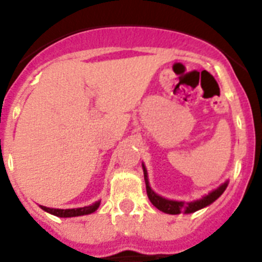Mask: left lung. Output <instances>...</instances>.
Returning a JSON list of instances; mask_svg holds the SVG:
<instances>
[{"mask_svg": "<svg viewBox=\"0 0 262 262\" xmlns=\"http://www.w3.org/2000/svg\"><path fill=\"white\" fill-rule=\"evenodd\" d=\"M143 172H144V181H145V187H147V195L151 201L152 205L159 209L160 211L165 212V214H172V215H177V214H191V212H195L198 210L203 209L206 206L211 205L212 202L219 198L222 194L224 193L226 190V187L228 186V181L222 184L221 186L212 190L211 193H209L207 195L202 196L201 200L194 201V202H182V201H170L166 200V198H163V196L157 195L154 190L149 186V181H148V173L147 169H145L144 164H143Z\"/></svg>", "mask_w": 262, "mask_h": 262, "instance_id": "obj_1", "label": "left lung"}]
</instances>
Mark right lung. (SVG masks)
I'll list each match as a JSON object with an SVG mask.
<instances>
[{
    "mask_svg": "<svg viewBox=\"0 0 262 262\" xmlns=\"http://www.w3.org/2000/svg\"><path fill=\"white\" fill-rule=\"evenodd\" d=\"M99 203H101V201H98V202L93 203V205H90V206L80 207V209H67V210L50 209V207H46V206H40V207H41V210H45V211L50 212V214L55 215V216L72 217V216H81V215L92 214V212H94L97 209H98Z\"/></svg>",
    "mask_w": 262,
    "mask_h": 262,
    "instance_id": "right-lung-1",
    "label": "right lung"
}]
</instances>
